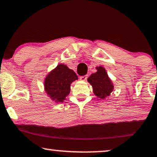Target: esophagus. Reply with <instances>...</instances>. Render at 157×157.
<instances>
[{
    "instance_id": "34e87169",
    "label": "esophagus",
    "mask_w": 157,
    "mask_h": 157,
    "mask_svg": "<svg viewBox=\"0 0 157 157\" xmlns=\"http://www.w3.org/2000/svg\"><path fill=\"white\" fill-rule=\"evenodd\" d=\"M87 78H88V77H87V75H84V76H81L80 77V80L82 81H86L87 80Z\"/></svg>"
}]
</instances>
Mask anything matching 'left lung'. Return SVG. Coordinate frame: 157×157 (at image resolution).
Returning a JSON list of instances; mask_svg holds the SVG:
<instances>
[{"mask_svg":"<svg viewBox=\"0 0 157 157\" xmlns=\"http://www.w3.org/2000/svg\"><path fill=\"white\" fill-rule=\"evenodd\" d=\"M97 72L92 74L88 78V81L93 87L94 94L100 99H104L109 96L114 87L106 70L102 67H97Z\"/></svg>","mask_w":157,"mask_h":157,"instance_id":"left-lung-1","label":"left lung"}]
</instances>
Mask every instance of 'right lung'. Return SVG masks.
Here are the masks:
<instances>
[{"label": "right lung", "instance_id": "add662e5", "mask_svg": "<svg viewBox=\"0 0 157 157\" xmlns=\"http://www.w3.org/2000/svg\"><path fill=\"white\" fill-rule=\"evenodd\" d=\"M78 79L75 71L59 64L45 78L44 90L56 102H63L70 93V85Z\"/></svg>", "mask_w": 157, "mask_h": 157}]
</instances>
